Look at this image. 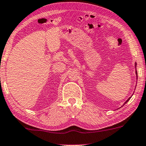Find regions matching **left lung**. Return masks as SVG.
<instances>
[{
    "instance_id": "1",
    "label": "left lung",
    "mask_w": 146,
    "mask_h": 146,
    "mask_svg": "<svg viewBox=\"0 0 146 146\" xmlns=\"http://www.w3.org/2000/svg\"><path fill=\"white\" fill-rule=\"evenodd\" d=\"M136 66H137V63H135V68H136ZM135 72H136V74H137V70H136V71H135ZM131 97H130V98H128V100H126V102H125V103H124V104H126V102H128V100H130V99H131Z\"/></svg>"
}]
</instances>
